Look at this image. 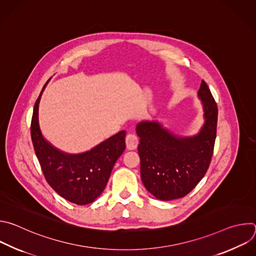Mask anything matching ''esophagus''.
<instances>
[{
	"label": "esophagus",
	"mask_w": 256,
	"mask_h": 256,
	"mask_svg": "<svg viewBox=\"0 0 256 256\" xmlns=\"http://www.w3.org/2000/svg\"><path fill=\"white\" fill-rule=\"evenodd\" d=\"M126 144L128 150H134L138 147V140L136 134H128L126 136Z\"/></svg>",
	"instance_id": "esophagus-1"
}]
</instances>
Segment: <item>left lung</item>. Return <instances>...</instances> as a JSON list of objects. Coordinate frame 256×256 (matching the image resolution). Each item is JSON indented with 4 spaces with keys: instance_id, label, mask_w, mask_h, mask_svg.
<instances>
[{
    "instance_id": "1",
    "label": "left lung",
    "mask_w": 256,
    "mask_h": 256,
    "mask_svg": "<svg viewBox=\"0 0 256 256\" xmlns=\"http://www.w3.org/2000/svg\"><path fill=\"white\" fill-rule=\"evenodd\" d=\"M198 96L202 100L204 122L194 136L174 134L157 120H144L136 124L140 178L144 188L158 200L186 196L198 186L210 166L218 107L204 80Z\"/></svg>"
}]
</instances>
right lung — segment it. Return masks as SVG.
<instances>
[{
    "mask_svg": "<svg viewBox=\"0 0 256 256\" xmlns=\"http://www.w3.org/2000/svg\"><path fill=\"white\" fill-rule=\"evenodd\" d=\"M46 84L35 102L31 120L36 157L48 184L58 196L80 206L91 204L104 190L116 160L126 149V130L84 153L68 154L58 150L44 138L38 122L40 102Z\"/></svg>",
    "mask_w": 256,
    "mask_h": 256,
    "instance_id": "add662e5",
    "label": "right lung"
}]
</instances>
